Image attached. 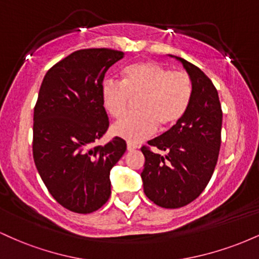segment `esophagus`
I'll list each match as a JSON object with an SVG mask.
<instances>
[{"label":"esophagus","mask_w":259,"mask_h":259,"mask_svg":"<svg viewBox=\"0 0 259 259\" xmlns=\"http://www.w3.org/2000/svg\"><path fill=\"white\" fill-rule=\"evenodd\" d=\"M126 148H127V151H135L136 148H138V146H136V145H134V144H130V142H127Z\"/></svg>","instance_id":"esophagus-1"}]
</instances>
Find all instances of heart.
<instances>
[{
    "label": "heart",
    "mask_w": 259,
    "mask_h": 259,
    "mask_svg": "<svg viewBox=\"0 0 259 259\" xmlns=\"http://www.w3.org/2000/svg\"><path fill=\"white\" fill-rule=\"evenodd\" d=\"M192 97V81L185 72H171L156 62H139L123 70V82L105 80L101 100L109 115L120 118L133 101L139 114L126 115L111 126L117 138L138 144L183 119Z\"/></svg>",
    "instance_id": "obj_1"
}]
</instances>
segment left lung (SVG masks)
<instances>
[{
    "label": "left lung",
    "mask_w": 259,
    "mask_h": 259,
    "mask_svg": "<svg viewBox=\"0 0 259 259\" xmlns=\"http://www.w3.org/2000/svg\"><path fill=\"white\" fill-rule=\"evenodd\" d=\"M170 57L183 64L191 79V102L177 125L148 141L164 156L141 148V179L153 203L179 208L196 200L212 178L221 150L223 113L218 91L206 74L184 58Z\"/></svg>",
    "instance_id": "1"
}]
</instances>
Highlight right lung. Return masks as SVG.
Returning a JSON list of instances; mask_svg holds the SVG:
<instances>
[{"instance_id":"right-lung-1","label":"right lung","mask_w":259,"mask_h":259,"mask_svg":"<svg viewBox=\"0 0 259 259\" xmlns=\"http://www.w3.org/2000/svg\"><path fill=\"white\" fill-rule=\"evenodd\" d=\"M124 53L79 50L46 73L34 108L32 156L41 179L61 206L88 214L111 196V169L126 151L113 138L92 147L108 129L101 86L109 67Z\"/></svg>"}]
</instances>
